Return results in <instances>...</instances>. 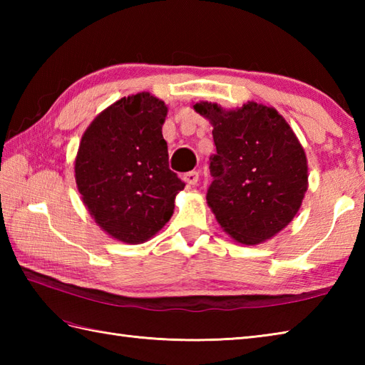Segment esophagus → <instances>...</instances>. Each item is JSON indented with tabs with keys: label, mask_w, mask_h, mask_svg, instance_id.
<instances>
[{
	"label": "esophagus",
	"mask_w": 365,
	"mask_h": 365,
	"mask_svg": "<svg viewBox=\"0 0 365 365\" xmlns=\"http://www.w3.org/2000/svg\"><path fill=\"white\" fill-rule=\"evenodd\" d=\"M199 180V173L197 170H191V173H187L183 175V182L188 185H196Z\"/></svg>",
	"instance_id": "34e87169"
}]
</instances>
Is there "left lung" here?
<instances>
[{
  "instance_id": "8db88e82",
  "label": "left lung",
  "mask_w": 365,
  "mask_h": 365,
  "mask_svg": "<svg viewBox=\"0 0 365 365\" xmlns=\"http://www.w3.org/2000/svg\"><path fill=\"white\" fill-rule=\"evenodd\" d=\"M192 108L213 125L207 202L216 220L238 243L267 242L293 220L307 191L298 138L274 108L246 103L226 111L208 102Z\"/></svg>"
}]
</instances>
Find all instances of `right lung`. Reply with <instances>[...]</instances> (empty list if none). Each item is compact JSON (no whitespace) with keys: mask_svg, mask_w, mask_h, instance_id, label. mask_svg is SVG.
Listing matches in <instances>:
<instances>
[{"mask_svg":"<svg viewBox=\"0 0 365 365\" xmlns=\"http://www.w3.org/2000/svg\"><path fill=\"white\" fill-rule=\"evenodd\" d=\"M165 102L149 92L100 113L81 138L75 178L96 222L123 243L147 242L174 213L185 183L169 169Z\"/></svg>","mask_w":365,"mask_h":365,"instance_id":"obj_1","label":"right lung"}]
</instances>
